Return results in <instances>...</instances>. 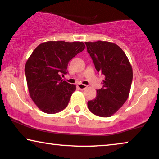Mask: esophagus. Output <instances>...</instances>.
Segmentation results:
<instances>
[{"label": "esophagus", "instance_id": "esophagus-1", "mask_svg": "<svg viewBox=\"0 0 159 159\" xmlns=\"http://www.w3.org/2000/svg\"><path fill=\"white\" fill-rule=\"evenodd\" d=\"M78 87L81 90H84V89H85L87 88V86H86V85H84V84H78Z\"/></svg>", "mask_w": 159, "mask_h": 159}]
</instances>
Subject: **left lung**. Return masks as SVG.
<instances>
[{
  "label": "left lung",
  "mask_w": 159,
  "mask_h": 159,
  "mask_svg": "<svg viewBox=\"0 0 159 159\" xmlns=\"http://www.w3.org/2000/svg\"><path fill=\"white\" fill-rule=\"evenodd\" d=\"M85 44L97 71L105 75L102 88L97 89V97L88 102V108L94 115L110 117L128 99L133 78L132 65L115 43L98 41Z\"/></svg>",
  "instance_id": "obj_1"
}]
</instances>
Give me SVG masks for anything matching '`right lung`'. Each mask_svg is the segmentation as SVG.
Wrapping results in <instances>:
<instances>
[{"label":"right lung","instance_id":"add662e5","mask_svg":"<svg viewBox=\"0 0 159 159\" xmlns=\"http://www.w3.org/2000/svg\"><path fill=\"white\" fill-rule=\"evenodd\" d=\"M83 42L47 41L37 46L25 67L30 96L41 111L54 114L67 106L75 85L63 81L67 65L81 52Z\"/></svg>","mask_w":159,"mask_h":159}]
</instances>
